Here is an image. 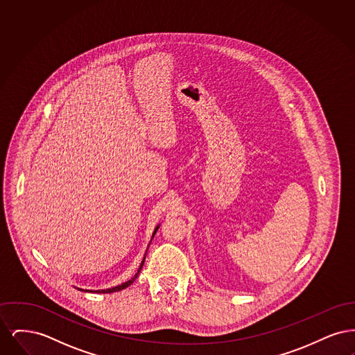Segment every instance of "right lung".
I'll list each match as a JSON object with an SVG mask.
<instances>
[{
	"label": "right lung",
	"instance_id": "obj_1",
	"mask_svg": "<svg viewBox=\"0 0 355 355\" xmlns=\"http://www.w3.org/2000/svg\"><path fill=\"white\" fill-rule=\"evenodd\" d=\"M158 227H159V225H158V226H157V227L154 229V233H153V236H154V234L157 233ZM146 252H148V250H146ZM145 257H146V254H145ZM145 257H144V259H142V262H141V265H139V269L137 270L135 277H133L132 279H129V281H128V282H125V284H121V285H119V286L112 287V288H106V290H96V293H102V294H107V293H114V291H119V290H123V288H126V287L130 286V285H132V284L135 282V278L138 277V274L141 272V269H142V266H144V262H145ZM78 290H83V288H78ZM84 291H89V290H84Z\"/></svg>",
	"mask_w": 355,
	"mask_h": 355
}]
</instances>
